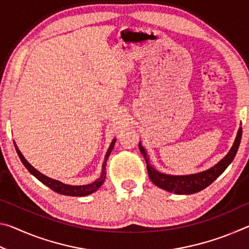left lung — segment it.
Instances as JSON below:
<instances>
[{
    "mask_svg": "<svg viewBox=\"0 0 249 249\" xmlns=\"http://www.w3.org/2000/svg\"><path fill=\"white\" fill-rule=\"evenodd\" d=\"M242 140V127L238 129L237 136L234 142V145L231 146V150L229 151L224 158L221 161H218L215 166L210 168V169L199 172V174H193L189 176H170L166 174H161L155 169V168L149 163V158L147 157V153L144 147L140 142L141 153L144 156L147 163V171L148 176L153 183L157 187L163 189L168 192H174L177 195H192V193L199 192L203 190L208 185L215 180L218 176L222 175L224 170L229 167L230 163L233 161L236 153H237L239 144Z\"/></svg>",
    "mask_w": 249,
    "mask_h": 249,
    "instance_id": "obj_1",
    "label": "left lung"
}]
</instances>
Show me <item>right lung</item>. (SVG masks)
I'll use <instances>...</instances> for the list:
<instances>
[{
  "instance_id": "add662e5",
  "label": "right lung",
  "mask_w": 249,
  "mask_h": 249,
  "mask_svg": "<svg viewBox=\"0 0 249 249\" xmlns=\"http://www.w3.org/2000/svg\"><path fill=\"white\" fill-rule=\"evenodd\" d=\"M115 141L116 140H113V142H111V146H109V148L107 150V155H105L104 157V161H103V166H102V174H101L100 178L96 179L94 182H92L90 184H86V185H70V184H65L60 182V181L58 180H54L52 178H48L47 176H45L39 172L38 170H36L35 168H34L31 163H29L26 159L24 158V156L20 153L19 149L18 148V146H16L15 142H14V146H15V149H16V153H18V157L20 159V161L23 162V165L26 167V169L31 172V174L36 177L37 179H38L41 183H44L45 185H47L48 188L52 189L53 191L57 192V193H60V195H64V196H88V195H91V193L95 192L98 189L101 187V185L103 184L104 180H105V176H107V171H105V166H107V160L108 158L109 154H111V151L113 149V147H114L115 144Z\"/></svg>"
}]
</instances>
